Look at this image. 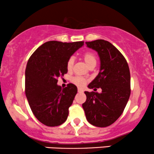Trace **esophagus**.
<instances>
[{
	"instance_id": "esophagus-1",
	"label": "esophagus",
	"mask_w": 154,
	"mask_h": 154,
	"mask_svg": "<svg viewBox=\"0 0 154 154\" xmlns=\"http://www.w3.org/2000/svg\"><path fill=\"white\" fill-rule=\"evenodd\" d=\"M78 92L79 93H83V90L82 89V88H78Z\"/></svg>"
}]
</instances>
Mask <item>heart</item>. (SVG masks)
Instances as JSON below:
<instances>
[{
    "label": "heart",
    "instance_id": "obj_1",
    "mask_svg": "<svg viewBox=\"0 0 154 154\" xmlns=\"http://www.w3.org/2000/svg\"><path fill=\"white\" fill-rule=\"evenodd\" d=\"M83 59H84L85 61L86 64L88 65V66H91L92 65L96 64L97 62V58L96 56L93 54V52H91V51H88V52H85L84 54H83ZM74 63H75V59L74 57H71L68 59L66 62V68L68 70H71L73 67ZM72 82L75 83V85L78 86H82L86 82V79L83 77H75L72 78Z\"/></svg>",
    "mask_w": 154,
    "mask_h": 154
}]
</instances>
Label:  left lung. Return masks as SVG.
<instances>
[{
	"label": "left lung",
	"instance_id": "left-lung-1",
	"mask_svg": "<svg viewBox=\"0 0 154 154\" xmlns=\"http://www.w3.org/2000/svg\"><path fill=\"white\" fill-rule=\"evenodd\" d=\"M85 43L98 52L100 61L99 73L88 87L101 88L102 91L85 92L87 99L82 108L88 122L105 128L121 116L128 103L130 95V69L123 55L109 42L96 40Z\"/></svg>",
	"mask_w": 154,
	"mask_h": 154
}]
</instances>
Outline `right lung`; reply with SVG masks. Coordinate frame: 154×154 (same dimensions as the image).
<instances>
[{"mask_svg": "<svg viewBox=\"0 0 154 154\" xmlns=\"http://www.w3.org/2000/svg\"><path fill=\"white\" fill-rule=\"evenodd\" d=\"M83 45V41H48L40 45L28 60L25 94L33 114L46 126H59L67 119L77 88L69 83L62 89L57 85V79L67 73V61Z\"/></svg>", "mask_w": 154, "mask_h": 154, "instance_id": "obj_1", "label": "right lung"}]
</instances>
